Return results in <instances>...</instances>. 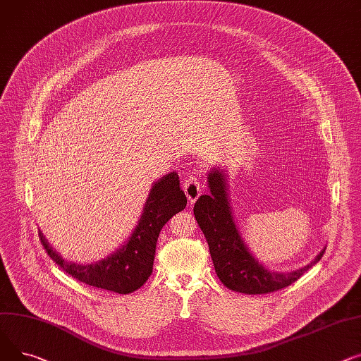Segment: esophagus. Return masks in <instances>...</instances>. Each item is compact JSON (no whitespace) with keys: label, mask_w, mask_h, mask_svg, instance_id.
<instances>
[{"label":"esophagus","mask_w":361,"mask_h":361,"mask_svg":"<svg viewBox=\"0 0 361 361\" xmlns=\"http://www.w3.org/2000/svg\"><path fill=\"white\" fill-rule=\"evenodd\" d=\"M201 182L195 176H189L188 179H185L183 190L189 204H194L198 200V197L201 195Z\"/></svg>","instance_id":"34e87169"}]
</instances>
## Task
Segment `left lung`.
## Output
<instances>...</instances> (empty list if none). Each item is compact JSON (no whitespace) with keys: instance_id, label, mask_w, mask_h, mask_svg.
<instances>
[{"instance_id":"obj_1","label":"left lung","mask_w":361,"mask_h":361,"mask_svg":"<svg viewBox=\"0 0 361 361\" xmlns=\"http://www.w3.org/2000/svg\"><path fill=\"white\" fill-rule=\"evenodd\" d=\"M208 195H201L194 205L195 220L207 239L217 277L230 290L245 294H265L281 290L322 258L325 247L307 265L288 272L271 271L247 247L235 221L226 171L216 166L207 175Z\"/></svg>"}]
</instances>
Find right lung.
Listing matches in <instances>:
<instances>
[{"mask_svg":"<svg viewBox=\"0 0 361 361\" xmlns=\"http://www.w3.org/2000/svg\"><path fill=\"white\" fill-rule=\"evenodd\" d=\"M186 207L179 176L171 172L152 185L141 217L121 247L97 262L75 264L63 259L39 231L48 255L63 269L92 287L128 294L138 290L153 272L156 245L163 226Z\"/></svg>","mask_w":361,"mask_h":361,"instance_id":"obj_1","label":"right lung"}]
</instances>
